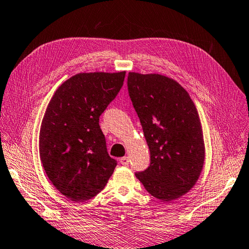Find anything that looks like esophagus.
<instances>
[{"label":"esophagus","instance_id":"1","mask_svg":"<svg viewBox=\"0 0 249 249\" xmlns=\"http://www.w3.org/2000/svg\"><path fill=\"white\" fill-rule=\"evenodd\" d=\"M120 162H121V164H122V165H128V163H129V160H128V158H127V157H124V158H121Z\"/></svg>","mask_w":249,"mask_h":249}]
</instances>
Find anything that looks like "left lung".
<instances>
[{
	"label": "left lung",
	"instance_id": "left-lung-1",
	"mask_svg": "<svg viewBox=\"0 0 249 249\" xmlns=\"http://www.w3.org/2000/svg\"><path fill=\"white\" fill-rule=\"evenodd\" d=\"M127 86L151 158L136 177L155 198H179L196 183L205 160L196 105L178 82L157 73L129 72Z\"/></svg>",
	"mask_w": 249,
	"mask_h": 249
}]
</instances>
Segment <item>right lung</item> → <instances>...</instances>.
Wrapping results in <instances>:
<instances>
[{"label":"right lung","instance_id":"obj_1","mask_svg":"<svg viewBox=\"0 0 249 249\" xmlns=\"http://www.w3.org/2000/svg\"><path fill=\"white\" fill-rule=\"evenodd\" d=\"M125 71L79 73L58 87L41 124L38 149L48 179L63 196L84 202L106 187L116 166L99 116L122 89Z\"/></svg>","mask_w":249,"mask_h":249}]
</instances>
